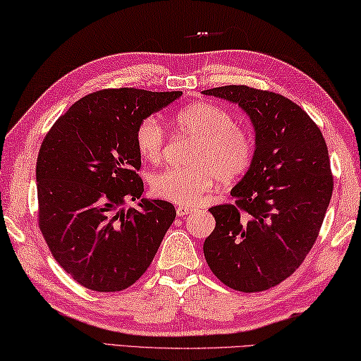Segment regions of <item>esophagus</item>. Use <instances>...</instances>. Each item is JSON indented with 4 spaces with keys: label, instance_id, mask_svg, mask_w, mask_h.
<instances>
[{
    "label": "esophagus",
    "instance_id": "esophagus-1",
    "mask_svg": "<svg viewBox=\"0 0 361 361\" xmlns=\"http://www.w3.org/2000/svg\"><path fill=\"white\" fill-rule=\"evenodd\" d=\"M176 214H178V216H185L188 214H193V209L187 207V206H179L178 209H176Z\"/></svg>",
    "mask_w": 361,
    "mask_h": 361
}]
</instances>
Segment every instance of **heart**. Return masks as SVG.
Here are the masks:
<instances>
[{"label":"heart","instance_id":"1","mask_svg":"<svg viewBox=\"0 0 361 361\" xmlns=\"http://www.w3.org/2000/svg\"><path fill=\"white\" fill-rule=\"evenodd\" d=\"M180 133L198 140L188 168H168L152 174L155 196L180 206H193L221 180L229 183L248 171L253 161V138L235 126L234 118L212 104H195L176 114ZM142 160L157 163L165 147V130L157 118L140 122L135 135Z\"/></svg>","mask_w":361,"mask_h":361}]
</instances>
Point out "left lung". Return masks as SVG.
Here are the masks:
<instances>
[{"label":"left lung","mask_w":361,"mask_h":361,"mask_svg":"<svg viewBox=\"0 0 361 361\" xmlns=\"http://www.w3.org/2000/svg\"><path fill=\"white\" fill-rule=\"evenodd\" d=\"M247 113L253 161L231 190L235 204L210 207L215 229L204 256L221 283L261 292L294 274L314 245L331 200L329 149L319 127L294 102L248 86L202 91Z\"/></svg>","instance_id":"8db88e82"}]
</instances>
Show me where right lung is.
Listing matches in <instances>:
<instances>
[{
	"mask_svg": "<svg viewBox=\"0 0 361 361\" xmlns=\"http://www.w3.org/2000/svg\"><path fill=\"white\" fill-rule=\"evenodd\" d=\"M182 96L135 87L85 96L54 122L37 155L39 228L56 262L91 290L116 292L151 265L176 219L171 202L145 192L137 128Z\"/></svg>",
	"mask_w": 361,
	"mask_h": 361,
	"instance_id": "right-lung-1",
	"label": "right lung"
}]
</instances>
